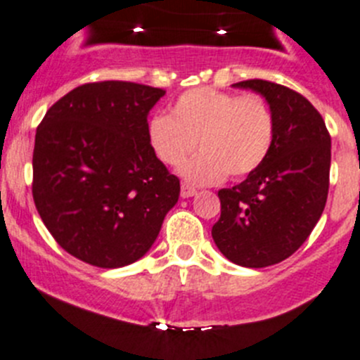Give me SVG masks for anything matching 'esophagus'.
<instances>
[{"instance_id": "obj_1", "label": "esophagus", "mask_w": 360, "mask_h": 360, "mask_svg": "<svg viewBox=\"0 0 360 360\" xmlns=\"http://www.w3.org/2000/svg\"><path fill=\"white\" fill-rule=\"evenodd\" d=\"M197 193V190L193 186H190V184H181V197L183 199H188V197H193Z\"/></svg>"}]
</instances>
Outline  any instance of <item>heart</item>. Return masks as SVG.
<instances>
[{"label":"heart","instance_id":"b5f03b06","mask_svg":"<svg viewBox=\"0 0 360 360\" xmlns=\"http://www.w3.org/2000/svg\"><path fill=\"white\" fill-rule=\"evenodd\" d=\"M275 140V117L263 96L200 86L181 94L170 115L158 113L147 124V142L167 167H181L190 183L214 184L229 174L250 176L270 154Z\"/></svg>","mask_w":360,"mask_h":360}]
</instances>
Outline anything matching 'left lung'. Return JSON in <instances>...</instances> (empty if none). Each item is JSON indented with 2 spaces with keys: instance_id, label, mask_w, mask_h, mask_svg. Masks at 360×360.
I'll return each instance as SVG.
<instances>
[{
  "instance_id": "8db88e82",
  "label": "left lung",
  "mask_w": 360,
  "mask_h": 360,
  "mask_svg": "<svg viewBox=\"0 0 360 360\" xmlns=\"http://www.w3.org/2000/svg\"><path fill=\"white\" fill-rule=\"evenodd\" d=\"M233 86L261 94L275 117L270 154L243 183L218 191L221 213L211 229L218 250L247 268L288 259L323 213L330 176V134L302 94L266 79Z\"/></svg>"
}]
</instances>
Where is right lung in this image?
I'll return each mask as SVG.
<instances>
[{"label": "right lung", "mask_w": 360, "mask_h": 360, "mask_svg": "<svg viewBox=\"0 0 360 360\" xmlns=\"http://www.w3.org/2000/svg\"><path fill=\"white\" fill-rule=\"evenodd\" d=\"M163 96L140 83H85L37 127L33 202L56 243L83 263L139 261L179 199V179L147 142V115Z\"/></svg>", "instance_id": "obj_1"}]
</instances>
